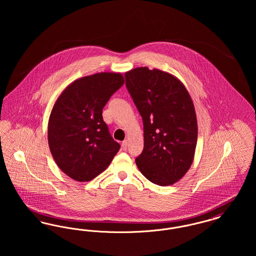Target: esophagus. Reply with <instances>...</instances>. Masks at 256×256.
Here are the masks:
<instances>
[{
  "instance_id": "1",
  "label": "esophagus",
  "mask_w": 256,
  "mask_h": 256,
  "mask_svg": "<svg viewBox=\"0 0 256 256\" xmlns=\"http://www.w3.org/2000/svg\"><path fill=\"white\" fill-rule=\"evenodd\" d=\"M126 148H128V141H126V140H124V141L122 143V150H126Z\"/></svg>"
}]
</instances>
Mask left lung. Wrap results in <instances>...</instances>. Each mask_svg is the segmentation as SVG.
<instances>
[{
  "instance_id": "8db88e82",
  "label": "left lung",
  "mask_w": 256,
  "mask_h": 256,
  "mask_svg": "<svg viewBox=\"0 0 256 256\" xmlns=\"http://www.w3.org/2000/svg\"><path fill=\"white\" fill-rule=\"evenodd\" d=\"M124 76L144 124V148L136 165L150 182H178L193 163L198 139L190 94L178 78L158 69L138 67Z\"/></svg>"
}]
</instances>
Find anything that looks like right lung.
<instances>
[{"mask_svg": "<svg viewBox=\"0 0 256 256\" xmlns=\"http://www.w3.org/2000/svg\"><path fill=\"white\" fill-rule=\"evenodd\" d=\"M124 82L121 73L86 76L67 86L52 106L50 150L58 168L76 182L95 178L120 150L102 120V108Z\"/></svg>", "mask_w": 256, "mask_h": 256, "instance_id": "1", "label": "right lung"}]
</instances>
